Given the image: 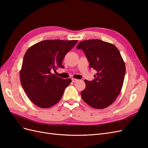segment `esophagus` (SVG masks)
Listing matches in <instances>:
<instances>
[{"label": "esophagus", "instance_id": "obj_1", "mask_svg": "<svg viewBox=\"0 0 148 148\" xmlns=\"http://www.w3.org/2000/svg\"><path fill=\"white\" fill-rule=\"evenodd\" d=\"M71 80H72V82H74V83L77 82L78 81V79H76V78H72V79H71Z\"/></svg>", "mask_w": 148, "mask_h": 148}]
</instances>
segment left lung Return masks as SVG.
<instances>
[{
    "instance_id": "1",
    "label": "left lung",
    "mask_w": 148,
    "mask_h": 148,
    "mask_svg": "<svg viewBox=\"0 0 148 148\" xmlns=\"http://www.w3.org/2000/svg\"><path fill=\"white\" fill-rule=\"evenodd\" d=\"M77 48L84 52L89 67L97 71L92 81L84 80L82 99L93 108H106L115 101L123 83L125 65L119 49L100 39L81 41Z\"/></svg>"
}]
</instances>
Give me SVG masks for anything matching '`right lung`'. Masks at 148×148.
I'll return each mask as SVG.
<instances>
[{
  "label": "right lung",
  "mask_w": 148,
  "mask_h": 148,
  "mask_svg": "<svg viewBox=\"0 0 148 148\" xmlns=\"http://www.w3.org/2000/svg\"><path fill=\"white\" fill-rule=\"evenodd\" d=\"M77 42L45 40L35 44L26 52L20 73V82L36 106L49 108L61 99L71 79L58 77L51 71L64 68V58Z\"/></svg>",
  "instance_id": "add662e5"
}]
</instances>
